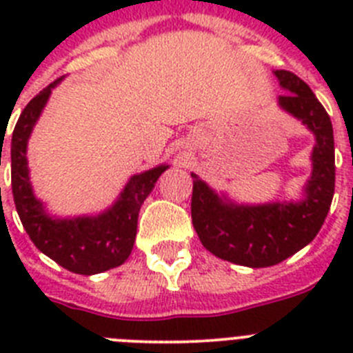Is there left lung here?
I'll use <instances>...</instances> for the list:
<instances>
[{
	"mask_svg": "<svg viewBox=\"0 0 353 353\" xmlns=\"http://www.w3.org/2000/svg\"><path fill=\"white\" fill-rule=\"evenodd\" d=\"M288 93L279 104L302 120L316 136L313 174L299 203H269L239 207L223 201L192 173L191 217L205 249L221 260L244 267H272L290 258L320 232L334 196V134L325 108L299 76L276 70Z\"/></svg>",
	"mask_w": 353,
	"mask_h": 353,
	"instance_id": "obj_1",
	"label": "left lung"
}]
</instances>
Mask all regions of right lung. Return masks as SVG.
Segmentation results:
<instances>
[{
  "label": "right lung",
  "instance_id": "right-lung-1",
  "mask_svg": "<svg viewBox=\"0 0 353 353\" xmlns=\"http://www.w3.org/2000/svg\"><path fill=\"white\" fill-rule=\"evenodd\" d=\"M58 83L60 79L33 97L15 123L10 150L12 192L19 219L33 244L63 269L92 276L114 269L129 258L136 240L139 208L168 166L154 168L132 176L114 207L99 217H77L70 221L49 217L31 192L26 143L49 93Z\"/></svg>",
  "mask_w": 353,
  "mask_h": 353
}]
</instances>
